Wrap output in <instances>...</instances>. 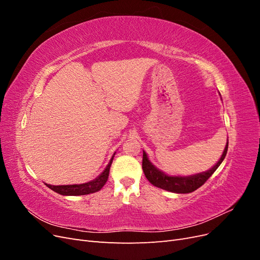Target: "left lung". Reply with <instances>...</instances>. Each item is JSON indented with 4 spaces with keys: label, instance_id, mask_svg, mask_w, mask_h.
<instances>
[{
    "label": "left lung",
    "instance_id": "left-lung-1",
    "mask_svg": "<svg viewBox=\"0 0 260 260\" xmlns=\"http://www.w3.org/2000/svg\"><path fill=\"white\" fill-rule=\"evenodd\" d=\"M228 144H229V141H228L224 151L220 157V159L217 161L216 165H214L209 170L200 172V174H195L191 176H170L167 175L166 172L158 169L156 166L151 162L148 159V156L145 151H143V161H142V169L146 179L151 182L153 185L162 188V190H166L172 193H178V194H186L194 192L201 187L204 183L206 182L208 178L214 174L217 170V168L221 165L223 161L224 157L228 152Z\"/></svg>",
    "mask_w": 260,
    "mask_h": 260
}]
</instances>
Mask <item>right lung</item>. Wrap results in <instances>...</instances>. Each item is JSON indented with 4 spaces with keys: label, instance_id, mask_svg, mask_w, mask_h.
Instances as JSON below:
<instances>
[{
    "label": "right lung",
    "instance_id": "right-lung-1",
    "mask_svg": "<svg viewBox=\"0 0 260 260\" xmlns=\"http://www.w3.org/2000/svg\"><path fill=\"white\" fill-rule=\"evenodd\" d=\"M115 154H116V152L112 156L111 160H109L108 165L106 166V168L103 170V172H102V174L94 180L89 181V182L81 183V184H68V185H52V184L45 183V185L50 187L51 190H53L54 192H56L60 195H66V196L86 195V194H90V193L99 192L101 188L104 186V184L106 183V181L108 179L109 168H111V166H112V162H113V159L115 157Z\"/></svg>",
    "mask_w": 260,
    "mask_h": 260
}]
</instances>
